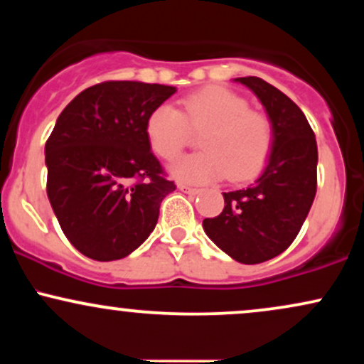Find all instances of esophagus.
I'll return each instance as SVG.
<instances>
[{"mask_svg":"<svg viewBox=\"0 0 364 364\" xmlns=\"http://www.w3.org/2000/svg\"><path fill=\"white\" fill-rule=\"evenodd\" d=\"M178 188H179V190H181V191H185V193H188V195H198L200 191H202V190H200V188L188 186V185H185V183H179Z\"/></svg>","mask_w":364,"mask_h":364,"instance_id":"esophagus-1","label":"esophagus"}]
</instances>
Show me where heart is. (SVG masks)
<instances>
[{
  "label": "heart",
  "instance_id": "heart-1",
  "mask_svg": "<svg viewBox=\"0 0 364 364\" xmlns=\"http://www.w3.org/2000/svg\"><path fill=\"white\" fill-rule=\"evenodd\" d=\"M188 128L203 129L198 136L203 150L171 166L173 176L188 183L224 176L231 181L252 179L269 162L275 141L272 119L250 109L245 97L224 87H205L186 95L181 111L169 104L157 106L145 121V136L154 154L173 161L188 144Z\"/></svg>",
  "mask_w": 364,
  "mask_h": 364
}]
</instances>
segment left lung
Returning <instances> with one entry per match:
<instances>
[{
    "label": "left lung",
    "instance_id": "1",
    "mask_svg": "<svg viewBox=\"0 0 364 364\" xmlns=\"http://www.w3.org/2000/svg\"><path fill=\"white\" fill-rule=\"evenodd\" d=\"M260 99L275 128V141L262 176L248 188L228 191L217 217L203 231L236 262L253 265L281 255L298 236L316 193L315 133L294 102L258 77H241Z\"/></svg>",
    "mask_w": 364,
    "mask_h": 364
}]
</instances>
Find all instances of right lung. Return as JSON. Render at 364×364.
Segmentation results:
<instances>
[{"label": "right lung", "instance_id": "right-lung-1", "mask_svg": "<svg viewBox=\"0 0 364 364\" xmlns=\"http://www.w3.org/2000/svg\"><path fill=\"white\" fill-rule=\"evenodd\" d=\"M174 92L129 80L92 85L63 109L46 141L48 198L70 243L92 260L139 248L176 190L145 136L150 111Z\"/></svg>", "mask_w": 364, "mask_h": 364}]
</instances>
